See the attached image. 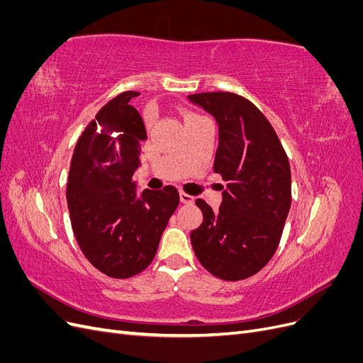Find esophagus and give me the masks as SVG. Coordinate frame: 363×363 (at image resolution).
<instances>
[{"mask_svg":"<svg viewBox=\"0 0 363 363\" xmlns=\"http://www.w3.org/2000/svg\"><path fill=\"white\" fill-rule=\"evenodd\" d=\"M194 196L192 195H189V194H186V192H183V191H180V201L182 203H184V204H191V203H194Z\"/></svg>","mask_w":363,"mask_h":363,"instance_id":"1","label":"esophagus"}]
</instances>
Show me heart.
I'll list each match as a JSON object with an SVG mask.
<instances>
[{
	"label": "heart",
	"instance_id": "1",
	"mask_svg": "<svg viewBox=\"0 0 363 363\" xmlns=\"http://www.w3.org/2000/svg\"><path fill=\"white\" fill-rule=\"evenodd\" d=\"M188 118H196V115H189ZM188 118H186V119H188Z\"/></svg>",
	"mask_w": 363,
	"mask_h": 363
}]
</instances>
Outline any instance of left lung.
Masks as SVG:
<instances>
[{"instance_id":"1","label":"left lung","mask_w":363,"mask_h":363,"mask_svg":"<svg viewBox=\"0 0 363 363\" xmlns=\"http://www.w3.org/2000/svg\"><path fill=\"white\" fill-rule=\"evenodd\" d=\"M218 124L213 171L223 175L218 211L199 199L203 223L191 232L196 259L215 277L255 276L276 252L291 208V167L269 121L232 92L189 95Z\"/></svg>"}]
</instances>
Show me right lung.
Listing matches in <instances>:
<instances>
[{
  "label": "right lung",
  "instance_id": "obj_1",
  "mask_svg": "<svg viewBox=\"0 0 363 363\" xmlns=\"http://www.w3.org/2000/svg\"><path fill=\"white\" fill-rule=\"evenodd\" d=\"M128 91L108 101L86 127L71 160L67 200L72 232L86 259L113 279L144 271L156 256L160 238L179 206V191L138 194L131 182L140 167L144 119Z\"/></svg>",
  "mask_w": 363,
  "mask_h": 363
}]
</instances>
